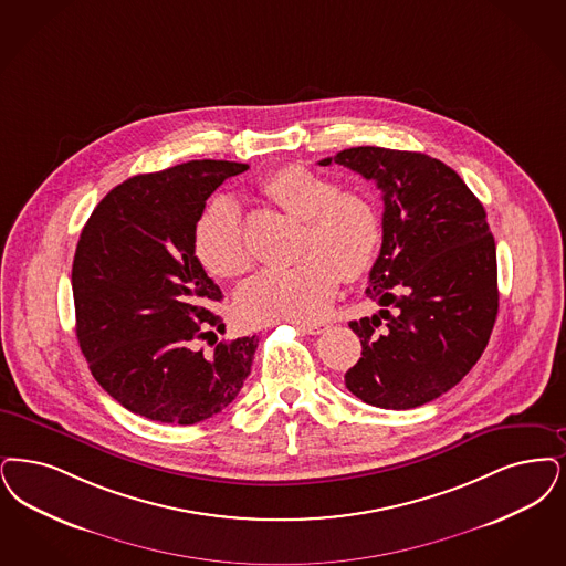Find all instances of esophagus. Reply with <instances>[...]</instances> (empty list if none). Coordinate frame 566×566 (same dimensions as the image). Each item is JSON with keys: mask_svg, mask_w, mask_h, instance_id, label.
I'll return each instance as SVG.
<instances>
[{"mask_svg": "<svg viewBox=\"0 0 566 566\" xmlns=\"http://www.w3.org/2000/svg\"><path fill=\"white\" fill-rule=\"evenodd\" d=\"M296 328L307 335H322L328 331V324L326 322H307V324L303 322V324H296Z\"/></svg>", "mask_w": 566, "mask_h": 566, "instance_id": "34e87169", "label": "esophagus"}]
</instances>
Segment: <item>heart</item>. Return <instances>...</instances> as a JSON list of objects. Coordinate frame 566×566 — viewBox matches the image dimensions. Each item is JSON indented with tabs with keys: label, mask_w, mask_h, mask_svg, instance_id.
Masks as SVG:
<instances>
[{
	"label": "heart",
	"mask_w": 566,
	"mask_h": 566,
	"mask_svg": "<svg viewBox=\"0 0 566 566\" xmlns=\"http://www.w3.org/2000/svg\"><path fill=\"white\" fill-rule=\"evenodd\" d=\"M261 193L301 219L298 254L291 268L254 275L238 293V312L249 322H312L337 293L339 273L358 277L379 244L375 206L356 189L289 164L261 182ZM193 254L206 272L235 277L250 268L242 214L231 198L208 203L193 226ZM340 272L337 273L336 270Z\"/></svg>",
	"instance_id": "b5f03b06"
}]
</instances>
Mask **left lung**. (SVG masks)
<instances>
[{"mask_svg":"<svg viewBox=\"0 0 566 566\" xmlns=\"http://www.w3.org/2000/svg\"><path fill=\"white\" fill-rule=\"evenodd\" d=\"M333 161L384 193V244L366 289L381 310L349 322L363 358L345 385L373 407H421L472 370L495 326L497 252L484 206L426 154L352 147L319 166Z\"/></svg>","mask_w":566,"mask_h":566,"instance_id":"left-lung-1","label":"left lung"}]
</instances>
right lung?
<instances>
[{"mask_svg": "<svg viewBox=\"0 0 566 566\" xmlns=\"http://www.w3.org/2000/svg\"><path fill=\"white\" fill-rule=\"evenodd\" d=\"M249 164L193 159L114 187L82 229L71 286L92 377L130 412L193 426L240 394L256 335L221 340V289L193 254V226L221 182ZM226 328V324H223ZM214 336L212 350L199 343Z\"/></svg>", "mask_w": 566, "mask_h": 566, "instance_id": "right-lung-1", "label": "right lung"}]
</instances>
